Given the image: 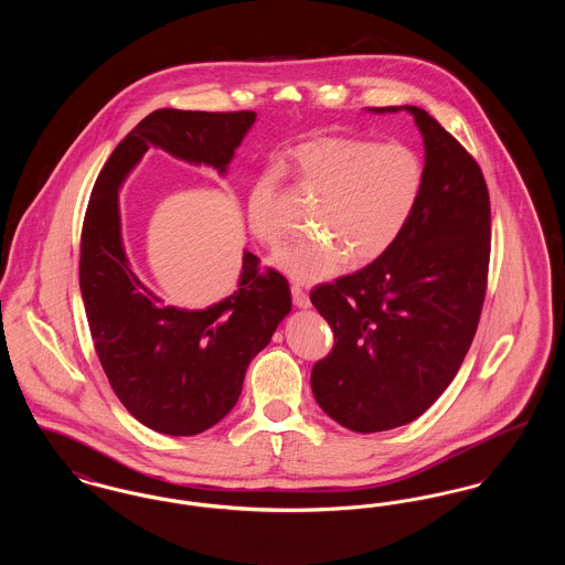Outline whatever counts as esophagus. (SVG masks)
I'll return each instance as SVG.
<instances>
[{
    "label": "esophagus",
    "mask_w": 565,
    "mask_h": 565,
    "mask_svg": "<svg viewBox=\"0 0 565 565\" xmlns=\"http://www.w3.org/2000/svg\"><path fill=\"white\" fill-rule=\"evenodd\" d=\"M292 298H295L296 307H300V309H307L311 305L309 295L305 292V288L300 284H292Z\"/></svg>",
    "instance_id": "1"
}]
</instances>
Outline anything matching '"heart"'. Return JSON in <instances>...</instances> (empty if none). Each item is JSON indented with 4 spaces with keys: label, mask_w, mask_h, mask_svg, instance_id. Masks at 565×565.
<instances>
[{
    "label": "heart",
    "mask_w": 565,
    "mask_h": 565,
    "mask_svg": "<svg viewBox=\"0 0 565 565\" xmlns=\"http://www.w3.org/2000/svg\"><path fill=\"white\" fill-rule=\"evenodd\" d=\"M300 182L320 194L311 231L320 233L275 256V267L296 281H323L353 260L366 265L403 237L426 186L422 154L403 141L330 135L296 146ZM252 235L270 249L286 239L273 178H260L247 199Z\"/></svg>",
    "instance_id": "1"
}]
</instances>
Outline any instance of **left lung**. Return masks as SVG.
Here are the masks:
<instances>
[{
    "label": "left lung",
    "mask_w": 565,
    "mask_h": 565,
    "mask_svg": "<svg viewBox=\"0 0 565 565\" xmlns=\"http://www.w3.org/2000/svg\"><path fill=\"white\" fill-rule=\"evenodd\" d=\"M403 108L426 148L417 212L387 254L311 292L334 332L311 371L313 396L362 434L406 426L438 401L470 350L487 290L491 207L481 167L426 109Z\"/></svg>",
    "instance_id": "8db88e82"
}]
</instances>
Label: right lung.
Returning a JSON list of instances; mask_svg holds the SVG:
<instances>
[{
	"label": "right lung",
	"instance_id": "1",
	"mask_svg": "<svg viewBox=\"0 0 565 565\" xmlns=\"http://www.w3.org/2000/svg\"><path fill=\"white\" fill-rule=\"evenodd\" d=\"M254 120L247 109H157L116 146L90 192L81 239L86 320L114 394L150 430L192 436L228 415L292 296L281 273H260V260L245 249L233 295L207 309L164 305L129 265L118 190L150 146L224 175Z\"/></svg>",
	"mask_w": 565,
	"mask_h": 565
}]
</instances>
